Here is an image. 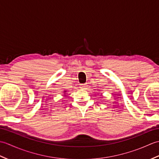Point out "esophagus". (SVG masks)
<instances>
[{"instance_id":"1","label":"esophagus","mask_w":159,"mask_h":159,"mask_svg":"<svg viewBox=\"0 0 159 159\" xmlns=\"http://www.w3.org/2000/svg\"><path fill=\"white\" fill-rule=\"evenodd\" d=\"M86 87H87L86 84H82V85H80V88L82 89H85Z\"/></svg>"}]
</instances>
